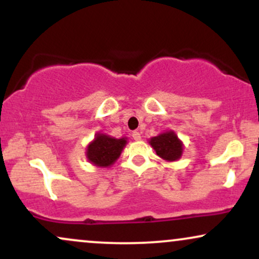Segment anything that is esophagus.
<instances>
[{
    "label": "esophagus",
    "mask_w": 259,
    "mask_h": 259,
    "mask_svg": "<svg viewBox=\"0 0 259 259\" xmlns=\"http://www.w3.org/2000/svg\"><path fill=\"white\" fill-rule=\"evenodd\" d=\"M133 139L135 140V141H139V140H141V134L139 132H134L133 133Z\"/></svg>",
    "instance_id": "1"
}]
</instances>
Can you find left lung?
I'll return each mask as SVG.
<instances>
[{
	"mask_svg": "<svg viewBox=\"0 0 259 259\" xmlns=\"http://www.w3.org/2000/svg\"><path fill=\"white\" fill-rule=\"evenodd\" d=\"M148 144L156 151L157 156L167 162H175L183 156L184 144L173 130H167L153 136L148 140Z\"/></svg>",
	"mask_w": 259,
	"mask_h": 259,
	"instance_id": "8db88e82",
	"label": "left lung"
}]
</instances>
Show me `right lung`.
I'll return each mask as SVG.
<instances>
[{
  "label": "right lung",
  "instance_id": "add662e5",
  "mask_svg": "<svg viewBox=\"0 0 259 259\" xmlns=\"http://www.w3.org/2000/svg\"><path fill=\"white\" fill-rule=\"evenodd\" d=\"M126 144V138L115 139L107 134L97 133L95 139L86 146V158L96 167L109 168L119 158Z\"/></svg>",
  "mask_w": 259,
  "mask_h": 259
}]
</instances>
